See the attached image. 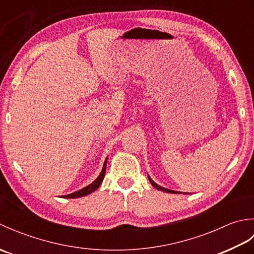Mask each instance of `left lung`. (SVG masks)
<instances>
[{
  "label": "left lung",
  "instance_id": "8db88e82",
  "mask_svg": "<svg viewBox=\"0 0 254 254\" xmlns=\"http://www.w3.org/2000/svg\"><path fill=\"white\" fill-rule=\"evenodd\" d=\"M148 180H149V182L152 183V186L154 187V188H156L157 189V190H160V191H164V192H167V193H179V192H176V191H172V190H169V189H166V188H163V187H160V186H158L157 183H155L152 179H150V178L148 177Z\"/></svg>",
  "mask_w": 254,
  "mask_h": 254
}]
</instances>
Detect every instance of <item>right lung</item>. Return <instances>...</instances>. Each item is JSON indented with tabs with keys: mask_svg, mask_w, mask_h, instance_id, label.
<instances>
[{
	"mask_svg": "<svg viewBox=\"0 0 254 254\" xmlns=\"http://www.w3.org/2000/svg\"><path fill=\"white\" fill-rule=\"evenodd\" d=\"M106 166H107V158L105 160L104 163V167H102V170L100 172V175L98 176V178L94 181L91 182L89 186L83 188L82 190H78L76 192L74 193H71V194H67V195H63L62 197H66V198H75V197H82V196H85V195H88V194H90L91 192H94L95 190H97L101 185L102 180H104L105 178V174H106Z\"/></svg>",
	"mask_w": 254,
	"mask_h": 254,
	"instance_id": "right-lung-1",
	"label": "right lung"
}]
</instances>
